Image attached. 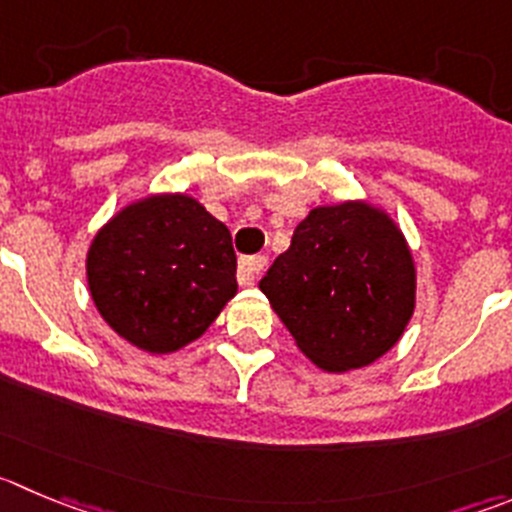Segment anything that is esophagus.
Wrapping results in <instances>:
<instances>
[{"instance_id": "obj_1", "label": "esophagus", "mask_w": 512, "mask_h": 512, "mask_svg": "<svg viewBox=\"0 0 512 512\" xmlns=\"http://www.w3.org/2000/svg\"><path fill=\"white\" fill-rule=\"evenodd\" d=\"M266 256H246V259L238 261V284L241 286H253L256 284V276L266 269Z\"/></svg>"}]
</instances>
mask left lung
<instances>
[{
    "instance_id": "obj_1",
    "label": "left lung",
    "mask_w": 512,
    "mask_h": 512,
    "mask_svg": "<svg viewBox=\"0 0 512 512\" xmlns=\"http://www.w3.org/2000/svg\"><path fill=\"white\" fill-rule=\"evenodd\" d=\"M259 289L301 354L339 374L369 367L402 339L417 269L394 218L354 198L311 208Z\"/></svg>"
}]
</instances>
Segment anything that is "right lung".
Here are the masks:
<instances>
[{
    "label": "right lung",
    "mask_w": 512,
    "mask_h": 512,
    "mask_svg": "<svg viewBox=\"0 0 512 512\" xmlns=\"http://www.w3.org/2000/svg\"><path fill=\"white\" fill-rule=\"evenodd\" d=\"M85 271L107 326L150 354L203 337L238 291L231 233L188 193L120 208L92 238Z\"/></svg>",
    "instance_id": "1"
}]
</instances>
